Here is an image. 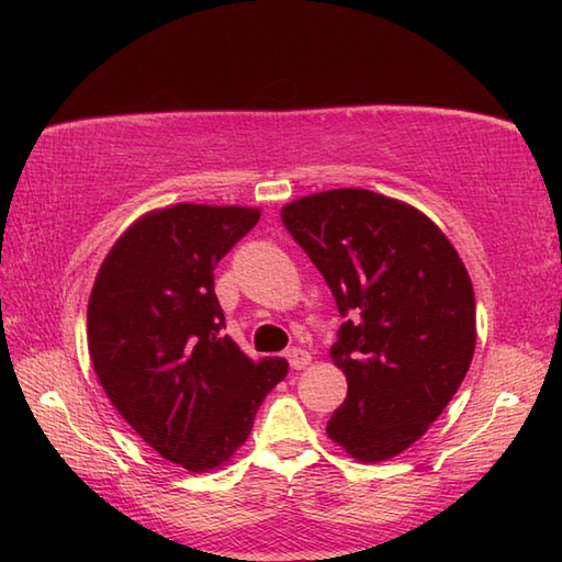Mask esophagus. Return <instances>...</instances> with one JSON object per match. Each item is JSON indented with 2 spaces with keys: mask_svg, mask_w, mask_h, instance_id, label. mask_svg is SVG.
<instances>
[{
  "mask_svg": "<svg viewBox=\"0 0 562 562\" xmlns=\"http://www.w3.org/2000/svg\"><path fill=\"white\" fill-rule=\"evenodd\" d=\"M288 360H290V367H292V369H304V367L312 364V355H308V352L302 350V348H292V350L288 352Z\"/></svg>",
  "mask_w": 562,
  "mask_h": 562,
  "instance_id": "obj_1",
  "label": "esophagus"
}]
</instances>
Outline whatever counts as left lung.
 Here are the masks:
<instances>
[{"label": "left lung", "instance_id": "obj_1", "mask_svg": "<svg viewBox=\"0 0 562 562\" xmlns=\"http://www.w3.org/2000/svg\"><path fill=\"white\" fill-rule=\"evenodd\" d=\"M280 214L348 316L330 348L348 396L326 435L360 463L398 457L447 408L471 367L469 270L427 214L372 190H324Z\"/></svg>", "mask_w": 562, "mask_h": 562}]
</instances>
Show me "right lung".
Listing matches in <instances>:
<instances>
[{"instance_id":"add662e5","label":"right lung","mask_w":562,"mask_h":562,"mask_svg":"<svg viewBox=\"0 0 562 562\" xmlns=\"http://www.w3.org/2000/svg\"><path fill=\"white\" fill-rule=\"evenodd\" d=\"M258 220V207L193 202L142 214L89 296V355L105 396L161 459L193 473L234 459L290 369L282 357L254 362L220 336L212 270Z\"/></svg>"}]
</instances>
